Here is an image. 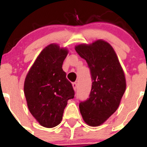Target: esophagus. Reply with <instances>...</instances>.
I'll use <instances>...</instances> for the list:
<instances>
[{"label": "esophagus", "instance_id": "esophagus-1", "mask_svg": "<svg viewBox=\"0 0 147 147\" xmlns=\"http://www.w3.org/2000/svg\"><path fill=\"white\" fill-rule=\"evenodd\" d=\"M72 85H73V88H74V90L76 91V89H77V83L74 82L72 84Z\"/></svg>", "mask_w": 147, "mask_h": 147}]
</instances>
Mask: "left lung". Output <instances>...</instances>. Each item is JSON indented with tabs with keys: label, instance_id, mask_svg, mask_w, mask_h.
<instances>
[{
	"label": "left lung",
	"instance_id": "left-lung-1",
	"mask_svg": "<svg viewBox=\"0 0 147 147\" xmlns=\"http://www.w3.org/2000/svg\"><path fill=\"white\" fill-rule=\"evenodd\" d=\"M75 50L86 60L92 79L89 98L80 102V113L88 125L99 126L119 107L126 89L124 71L112 46L104 40Z\"/></svg>",
	"mask_w": 147,
	"mask_h": 147
}]
</instances>
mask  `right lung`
Segmentation results:
<instances>
[{
  "mask_svg": "<svg viewBox=\"0 0 147 147\" xmlns=\"http://www.w3.org/2000/svg\"><path fill=\"white\" fill-rule=\"evenodd\" d=\"M67 54V50L59 45H48L39 54L24 82L30 113L48 128L60 124L67 100L74 98V90L62 68Z\"/></svg>",
  "mask_w": 147,
  "mask_h": 147,
  "instance_id": "obj_1",
  "label": "right lung"
}]
</instances>
